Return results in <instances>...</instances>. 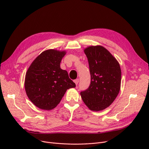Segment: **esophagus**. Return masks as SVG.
I'll return each instance as SVG.
<instances>
[{
    "label": "esophagus",
    "instance_id": "34e87169",
    "mask_svg": "<svg viewBox=\"0 0 149 149\" xmlns=\"http://www.w3.org/2000/svg\"><path fill=\"white\" fill-rule=\"evenodd\" d=\"M74 82L75 83V84L76 85H77L78 83H79V79H76V80H75L74 81Z\"/></svg>",
    "mask_w": 149,
    "mask_h": 149
}]
</instances>
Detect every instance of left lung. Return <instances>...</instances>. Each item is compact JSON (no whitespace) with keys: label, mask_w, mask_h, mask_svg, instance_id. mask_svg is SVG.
Instances as JSON below:
<instances>
[{"label":"left lung","mask_w":149,"mask_h":149,"mask_svg":"<svg viewBox=\"0 0 149 149\" xmlns=\"http://www.w3.org/2000/svg\"><path fill=\"white\" fill-rule=\"evenodd\" d=\"M91 73L89 88L81 92L84 103L95 112L110 106L121 88V70L118 61L104 47L89 46L84 49Z\"/></svg>","instance_id":"1"}]
</instances>
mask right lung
<instances>
[{
  "label": "right lung",
  "instance_id": "add662e5",
  "mask_svg": "<svg viewBox=\"0 0 149 149\" xmlns=\"http://www.w3.org/2000/svg\"><path fill=\"white\" fill-rule=\"evenodd\" d=\"M66 51L47 49L31 63L26 72V93L36 107L51 111L60 102L66 91L75 87L68 73L60 68Z\"/></svg>",
  "mask_w": 149,
  "mask_h": 149
}]
</instances>
